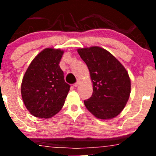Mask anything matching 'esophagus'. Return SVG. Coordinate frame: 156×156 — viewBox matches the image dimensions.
<instances>
[{
    "instance_id": "esophagus-1",
    "label": "esophagus",
    "mask_w": 156,
    "mask_h": 156,
    "mask_svg": "<svg viewBox=\"0 0 156 156\" xmlns=\"http://www.w3.org/2000/svg\"><path fill=\"white\" fill-rule=\"evenodd\" d=\"M79 83H80V80H77L76 83H74V87H78V85H79Z\"/></svg>"
}]
</instances>
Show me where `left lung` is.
Returning <instances> with one entry per match:
<instances>
[{
    "mask_svg": "<svg viewBox=\"0 0 156 156\" xmlns=\"http://www.w3.org/2000/svg\"><path fill=\"white\" fill-rule=\"evenodd\" d=\"M89 68L93 83L91 98L84 105L99 119L115 117L125 108L130 93V80L125 68L103 48L91 47L78 50Z\"/></svg>",
    "mask_w": 156,
    "mask_h": 156,
    "instance_id": "left-lung-1",
    "label": "left lung"
}]
</instances>
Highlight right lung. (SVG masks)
<instances>
[{
  "mask_svg": "<svg viewBox=\"0 0 156 156\" xmlns=\"http://www.w3.org/2000/svg\"><path fill=\"white\" fill-rule=\"evenodd\" d=\"M64 51L46 48L30 64L23 78V103L32 115L52 117L63 106L70 88L59 67Z\"/></svg>",
  "mask_w": 156,
  "mask_h": 156,
  "instance_id": "right-lung-1",
  "label": "right lung"
}]
</instances>
